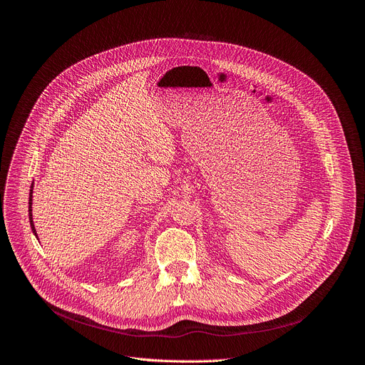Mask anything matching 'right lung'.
Returning a JSON list of instances; mask_svg holds the SVG:
<instances>
[{"label":"right lung","instance_id":"right-lung-1","mask_svg":"<svg viewBox=\"0 0 365 365\" xmlns=\"http://www.w3.org/2000/svg\"><path fill=\"white\" fill-rule=\"evenodd\" d=\"M32 189H31V195H29V220H31V227H32V231H34V234L36 235V232H35V227H34V222H32Z\"/></svg>","mask_w":365,"mask_h":365}]
</instances>
